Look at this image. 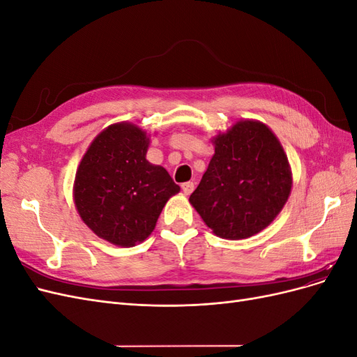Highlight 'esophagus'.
Segmentation results:
<instances>
[{
	"label": "esophagus",
	"mask_w": 357,
	"mask_h": 357,
	"mask_svg": "<svg viewBox=\"0 0 357 357\" xmlns=\"http://www.w3.org/2000/svg\"><path fill=\"white\" fill-rule=\"evenodd\" d=\"M193 188H195V185H193L192 181H186V183H183V185H181V190H183V193H185V195H190V193L193 192Z\"/></svg>",
	"instance_id": "1"
}]
</instances>
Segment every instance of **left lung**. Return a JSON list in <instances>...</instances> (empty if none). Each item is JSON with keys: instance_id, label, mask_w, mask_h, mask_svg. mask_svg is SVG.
<instances>
[{"instance_id": "left-lung-1", "label": "left lung", "mask_w": 357, "mask_h": 357, "mask_svg": "<svg viewBox=\"0 0 357 357\" xmlns=\"http://www.w3.org/2000/svg\"><path fill=\"white\" fill-rule=\"evenodd\" d=\"M214 156L189 201L226 240L248 238L282 211L291 188L284 150L261 122H236L214 139Z\"/></svg>"}]
</instances>
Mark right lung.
Segmentation results:
<instances>
[{
	"mask_svg": "<svg viewBox=\"0 0 357 357\" xmlns=\"http://www.w3.org/2000/svg\"><path fill=\"white\" fill-rule=\"evenodd\" d=\"M149 138L131 123L112 125L84 153L74 181L80 218L102 240L144 241L167 201L180 190L168 171L146 159Z\"/></svg>",
	"mask_w": 357,
	"mask_h": 357,
	"instance_id": "right-lung-1",
	"label": "right lung"
}]
</instances>
